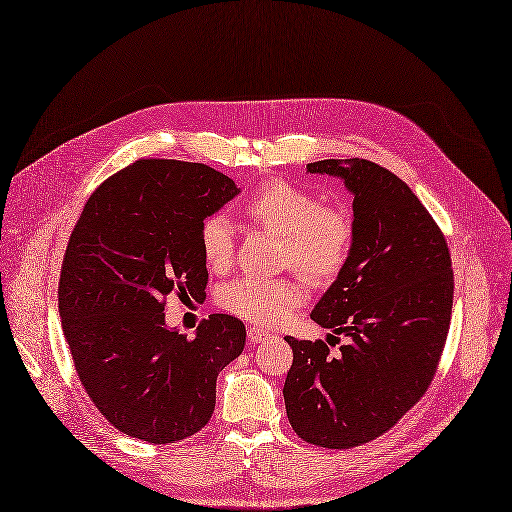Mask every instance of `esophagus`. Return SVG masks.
Masks as SVG:
<instances>
[{
    "mask_svg": "<svg viewBox=\"0 0 512 512\" xmlns=\"http://www.w3.org/2000/svg\"><path fill=\"white\" fill-rule=\"evenodd\" d=\"M247 337H249V341H251V343H263L265 339L270 337V332H268V330H263V328H259V326H253V328H249V330H247Z\"/></svg>",
    "mask_w": 512,
    "mask_h": 512,
    "instance_id": "1",
    "label": "esophagus"
}]
</instances>
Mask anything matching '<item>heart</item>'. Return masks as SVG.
<instances>
[{
	"mask_svg": "<svg viewBox=\"0 0 512 512\" xmlns=\"http://www.w3.org/2000/svg\"><path fill=\"white\" fill-rule=\"evenodd\" d=\"M244 215L261 228L282 238V261L311 278L328 280L337 276L347 261L353 224L337 207H324L305 188L276 180L263 186L242 205ZM234 230L224 213H213L201 224V251L215 272L226 270L232 261ZM232 314L257 324L286 320L303 301L301 284L293 278H238L219 297Z\"/></svg>",
	"mask_w": 512,
	"mask_h": 512,
	"instance_id": "heart-1",
	"label": "heart"
}]
</instances>
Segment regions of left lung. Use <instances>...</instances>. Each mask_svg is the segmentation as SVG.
<instances>
[{
  "mask_svg": "<svg viewBox=\"0 0 512 512\" xmlns=\"http://www.w3.org/2000/svg\"><path fill=\"white\" fill-rule=\"evenodd\" d=\"M353 196L347 261L311 320L347 337L339 358L324 341L286 337L293 366L284 381L295 433L320 448H353L389 431L427 391L448 337L454 276L448 244L416 194L364 159H326Z\"/></svg>",
  "mask_w": 512,
  "mask_h": 512,
  "instance_id": "obj_1",
  "label": "left lung"
}]
</instances>
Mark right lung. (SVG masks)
Here are the masks:
<instances>
[{
	"label": "right lung",
	"instance_id": "right-lung-1",
	"mask_svg": "<svg viewBox=\"0 0 512 512\" xmlns=\"http://www.w3.org/2000/svg\"><path fill=\"white\" fill-rule=\"evenodd\" d=\"M240 188L201 163L138 161L87 201L66 247L58 307L75 370L121 433L175 443L215 410L217 374L244 349V324L213 314L188 339L165 322L171 291L207 286L201 224Z\"/></svg>",
	"mask_w": 512,
	"mask_h": 512
}]
</instances>
